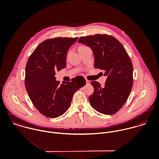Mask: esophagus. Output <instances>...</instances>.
Here are the masks:
<instances>
[{
    "label": "esophagus",
    "mask_w": 159,
    "mask_h": 159,
    "mask_svg": "<svg viewBox=\"0 0 159 159\" xmlns=\"http://www.w3.org/2000/svg\"><path fill=\"white\" fill-rule=\"evenodd\" d=\"M86 84H90V81H89L88 80H86Z\"/></svg>",
    "instance_id": "obj_1"
}]
</instances>
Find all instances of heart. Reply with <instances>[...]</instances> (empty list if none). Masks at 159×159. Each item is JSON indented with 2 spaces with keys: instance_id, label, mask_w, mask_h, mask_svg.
Returning <instances> with one entry per match:
<instances>
[{
  "instance_id": "heart-1",
  "label": "heart",
  "mask_w": 159,
  "mask_h": 159,
  "mask_svg": "<svg viewBox=\"0 0 159 159\" xmlns=\"http://www.w3.org/2000/svg\"><path fill=\"white\" fill-rule=\"evenodd\" d=\"M81 47H84V46H81Z\"/></svg>"
}]
</instances>
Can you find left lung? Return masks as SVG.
<instances>
[{"mask_svg":"<svg viewBox=\"0 0 159 159\" xmlns=\"http://www.w3.org/2000/svg\"><path fill=\"white\" fill-rule=\"evenodd\" d=\"M78 43L89 47L94 56V67L104 71V86L92 81L93 94L89 97L92 107L105 114L116 113L126 102L133 83V67L123 45L114 37L95 34L81 37Z\"/></svg>","mask_w":159,"mask_h":159,"instance_id":"obj_1","label":"left lung"}]
</instances>
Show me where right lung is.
I'll return each instance as SVG.
<instances>
[{"mask_svg": "<svg viewBox=\"0 0 159 159\" xmlns=\"http://www.w3.org/2000/svg\"><path fill=\"white\" fill-rule=\"evenodd\" d=\"M78 38H57L41 43L28 60L25 87L37 110L49 118L63 115L70 107L74 93L86 84L83 76L71 82L56 81L55 72L66 66V53Z\"/></svg>", "mask_w": 159, "mask_h": 159, "instance_id": "right-lung-1", "label": "right lung"}]
</instances>
